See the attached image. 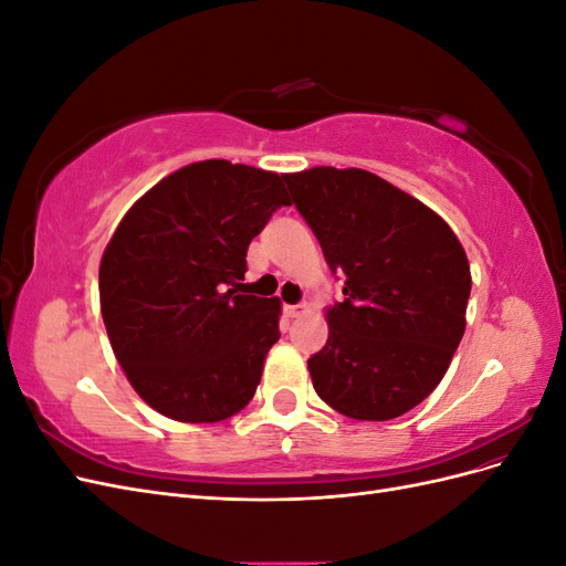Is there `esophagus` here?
I'll return each mask as SVG.
<instances>
[{
	"label": "esophagus",
	"instance_id": "34e87169",
	"mask_svg": "<svg viewBox=\"0 0 566 566\" xmlns=\"http://www.w3.org/2000/svg\"><path fill=\"white\" fill-rule=\"evenodd\" d=\"M283 312H285V316H287V318H300V316H304L306 312H310V304H306V302H300V304H285V306H283Z\"/></svg>",
	"mask_w": 566,
	"mask_h": 566
}]
</instances>
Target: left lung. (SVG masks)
I'll use <instances>...</instances> for the list:
<instances>
[{
	"mask_svg": "<svg viewBox=\"0 0 566 566\" xmlns=\"http://www.w3.org/2000/svg\"><path fill=\"white\" fill-rule=\"evenodd\" d=\"M325 262L345 276L328 342L306 366L318 397L354 420L408 413L447 375L465 333L470 262L434 210L366 169L283 175Z\"/></svg>",
	"mask_w": 566,
	"mask_h": 566,
	"instance_id": "left-lung-1",
	"label": "left lung"
}]
</instances>
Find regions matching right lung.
<instances>
[{"label":"right lung","mask_w":566,"mask_h":566,"mask_svg":"<svg viewBox=\"0 0 566 566\" xmlns=\"http://www.w3.org/2000/svg\"><path fill=\"white\" fill-rule=\"evenodd\" d=\"M281 205L276 172L191 163L136 200L98 266L101 316L134 391L165 418L243 410L276 345L281 300L243 295L245 254Z\"/></svg>","instance_id":"obj_1"}]
</instances>
